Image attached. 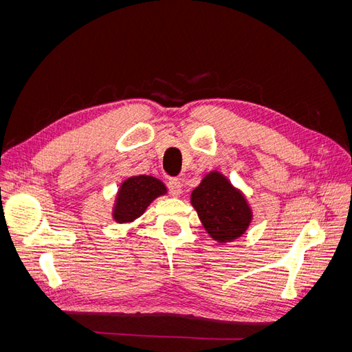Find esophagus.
Wrapping results in <instances>:
<instances>
[{
  "label": "esophagus",
  "instance_id": "esophagus-1",
  "mask_svg": "<svg viewBox=\"0 0 352 352\" xmlns=\"http://www.w3.org/2000/svg\"><path fill=\"white\" fill-rule=\"evenodd\" d=\"M168 189L170 192H172L173 197H180L182 195V182H180L179 179H170L168 182Z\"/></svg>",
  "mask_w": 352,
  "mask_h": 352
}]
</instances>
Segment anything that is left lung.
Here are the masks:
<instances>
[{
    "instance_id": "1",
    "label": "left lung",
    "mask_w": 352,
    "mask_h": 352,
    "mask_svg": "<svg viewBox=\"0 0 352 352\" xmlns=\"http://www.w3.org/2000/svg\"><path fill=\"white\" fill-rule=\"evenodd\" d=\"M190 204L208 235L221 245L241 238L254 217L242 190L217 170L202 177L190 194Z\"/></svg>"
}]
</instances>
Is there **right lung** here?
I'll return each instance as SVG.
<instances>
[{"instance_id": "1", "label": "right lung", "mask_w": 352, "mask_h": 352, "mask_svg": "<svg viewBox=\"0 0 352 352\" xmlns=\"http://www.w3.org/2000/svg\"><path fill=\"white\" fill-rule=\"evenodd\" d=\"M166 194V185L154 176L140 175L127 177L116 194L111 217L120 225L132 223L144 214L154 199Z\"/></svg>"}]
</instances>
